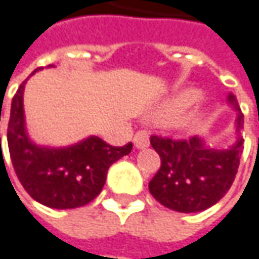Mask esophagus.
Returning <instances> with one entry per match:
<instances>
[{"mask_svg":"<svg viewBox=\"0 0 259 259\" xmlns=\"http://www.w3.org/2000/svg\"><path fill=\"white\" fill-rule=\"evenodd\" d=\"M133 143L138 149H143L146 146H149V136L145 130H139L136 132L135 138H133Z\"/></svg>","mask_w":259,"mask_h":259,"instance_id":"esophagus-1","label":"esophagus"}]
</instances>
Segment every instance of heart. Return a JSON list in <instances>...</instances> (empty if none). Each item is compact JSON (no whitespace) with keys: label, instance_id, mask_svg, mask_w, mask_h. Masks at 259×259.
<instances>
[{"label":"heart","instance_id":"b5f03b06","mask_svg":"<svg viewBox=\"0 0 259 259\" xmlns=\"http://www.w3.org/2000/svg\"><path fill=\"white\" fill-rule=\"evenodd\" d=\"M197 98H198V93H197V91H193V90L181 93V94L172 101V104L169 106V108L166 110L168 116H172V117H174L177 114H180V113L184 111L187 107H190V106L196 101Z\"/></svg>","mask_w":259,"mask_h":259}]
</instances>
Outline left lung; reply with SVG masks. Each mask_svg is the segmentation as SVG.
<instances>
[{
  "mask_svg": "<svg viewBox=\"0 0 259 259\" xmlns=\"http://www.w3.org/2000/svg\"><path fill=\"white\" fill-rule=\"evenodd\" d=\"M229 101L238 110V141L229 149H210L197 136L174 139L152 135L151 145L161 156V166L149 183V191L165 207L194 213L216 204L229 191L239 168L243 138V114L235 97Z\"/></svg>",
  "mask_w": 259,
  "mask_h": 259,
  "instance_id": "left-lung-1",
  "label": "left lung"
}]
</instances>
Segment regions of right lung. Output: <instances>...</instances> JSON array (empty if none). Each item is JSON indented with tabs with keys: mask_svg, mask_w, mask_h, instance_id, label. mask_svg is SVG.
<instances>
[{
	"mask_svg": "<svg viewBox=\"0 0 259 259\" xmlns=\"http://www.w3.org/2000/svg\"><path fill=\"white\" fill-rule=\"evenodd\" d=\"M26 81L18 87L13 98L7 129L8 151L18 180L30 197L48 207L85 206L101 193L110 165L129 155L133 145L129 142L124 146H111L97 136H90L68 148L34 145L28 139L24 124L23 93Z\"/></svg>",
	"mask_w": 259,
	"mask_h": 259,
	"instance_id": "obj_1",
	"label": "right lung"
}]
</instances>
